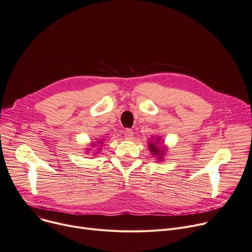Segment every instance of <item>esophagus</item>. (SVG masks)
Masks as SVG:
<instances>
[{
  "label": "esophagus",
  "mask_w": 252,
  "mask_h": 252,
  "mask_svg": "<svg viewBox=\"0 0 252 252\" xmlns=\"http://www.w3.org/2000/svg\"><path fill=\"white\" fill-rule=\"evenodd\" d=\"M125 137H126V139H132V137H133V131H132V129L126 128V129L125 130Z\"/></svg>",
  "instance_id": "esophagus-1"
}]
</instances>
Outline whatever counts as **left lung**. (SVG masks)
Returning <instances> with one entry per match:
<instances>
[{
    "label": "left lung",
    "mask_w": 252,
    "mask_h": 252,
    "mask_svg": "<svg viewBox=\"0 0 252 252\" xmlns=\"http://www.w3.org/2000/svg\"><path fill=\"white\" fill-rule=\"evenodd\" d=\"M157 144V143H156ZM156 144H153V143H150V145H149V147H150V150H151V152H152V154L153 155H157V154H159L160 153V149L159 148H157L156 147ZM164 152V151H163ZM162 154V153H161ZM160 156V155H159ZM160 157H162V156H160Z\"/></svg>",
    "instance_id": "8db88e82"
}]
</instances>
